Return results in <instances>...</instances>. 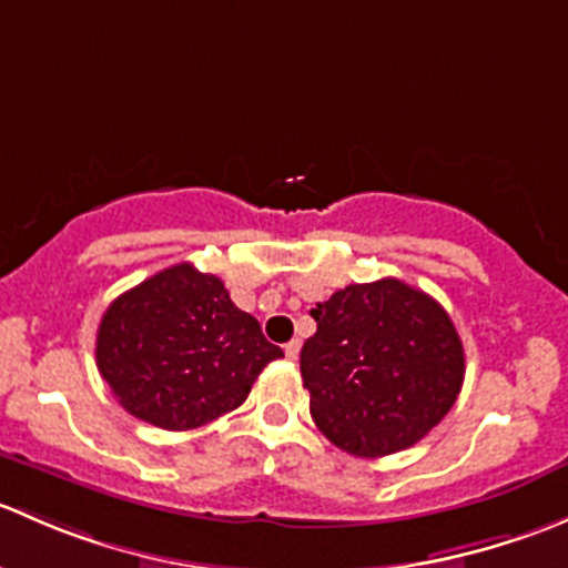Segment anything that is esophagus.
<instances>
[{
    "label": "esophagus",
    "mask_w": 568,
    "mask_h": 568,
    "mask_svg": "<svg viewBox=\"0 0 568 568\" xmlns=\"http://www.w3.org/2000/svg\"><path fill=\"white\" fill-rule=\"evenodd\" d=\"M300 348H302V341H300V337H294L291 343H285V357L296 359V357H300Z\"/></svg>",
    "instance_id": "34e87169"
}]
</instances>
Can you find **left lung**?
I'll use <instances>...</instances> for the list:
<instances>
[{"label": "left lung", "instance_id": "left-lung-1", "mask_svg": "<svg viewBox=\"0 0 568 568\" xmlns=\"http://www.w3.org/2000/svg\"><path fill=\"white\" fill-rule=\"evenodd\" d=\"M300 354L318 432L379 459L420 443L456 404L464 348L445 307L395 277L346 285L311 311Z\"/></svg>", "mask_w": 568, "mask_h": 568}]
</instances>
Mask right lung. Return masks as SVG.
Listing matches in <instances>:
<instances>
[{"label":"right lung","mask_w":568,"mask_h":568,"mask_svg":"<svg viewBox=\"0 0 568 568\" xmlns=\"http://www.w3.org/2000/svg\"><path fill=\"white\" fill-rule=\"evenodd\" d=\"M283 348L231 302L225 283L178 263L120 294L95 337V363L129 415L189 432L236 409Z\"/></svg>","instance_id":"obj_1"}]
</instances>
